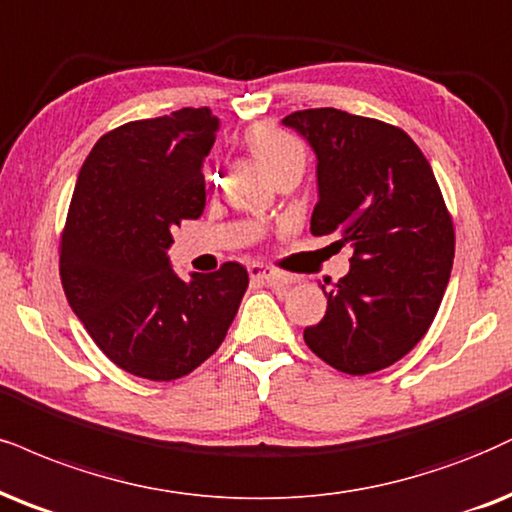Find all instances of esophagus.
Instances as JSON below:
<instances>
[{"instance_id": "1", "label": "esophagus", "mask_w": 512, "mask_h": 512, "mask_svg": "<svg viewBox=\"0 0 512 512\" xmlns=\"http://www.w3.org/2000/svg\"><path fill=\"white\" fill-rule=\"evenodd\" d=\"M249 275H251V280L268 282V285H273V282H277L282 277L280 273H277V270L268 268V266H261V263H254V266H249Z\"/></svg>"}]
</instances>
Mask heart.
<instances>
[{"label":"heart","mask_w":512,"mask_h":512,"mask_svg":"<svg viewBox=\"0 0 512 512\" xmlns=\"http://www.w3.org/2000/svg\"><path fill=\"white\" fill-rule=\"evenodd\" d=\"M249 147L268 173H275L277 168L287 166V163L306 159L301 142L270 123L256 125L249 130Z\"/></svg>","instance_id":"heart-1"}]
</instances>
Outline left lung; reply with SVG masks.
I'll return each instance as SVG.
<instances>
[{
  "label": "left lung",
  "instance_id": "8db88e82",
  "mask_svg": "<svg viewBox=\"0 0 512 512\" xmlns=\"http://www.w3.org/2000/svg\"><path fill=\"white\" fill-rule=\"evenodd\" d=\"M315 151L311 232L351 244V270L323 292L304 339L349 375L389 368L430 330L449 285L456 235L430 161L401 128L339 109L282 118Z\"/></svg>",
  "mask_w": 512,
  "mask_h": 512
}]
</instances>
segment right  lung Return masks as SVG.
<instances>
[{
  "label": "right lung",
  "instance_id": "right-lung-1",
  "mask_svg": "<svg viewBox=\"0 0 512 512\" xmlns=\"http://www.w3.org/2000/svg\"><path fill=\"white\" fill-rule=\"evenodd\" d=\"M211 109H180L106 132L82 163L61 235V285L94 344L130 375L178 380L223 344L249 273L182 280L168 249L206 206Z\"/></svg>",
  "mask_w": 512,
  "mask_h": 512
}]
</instances>
